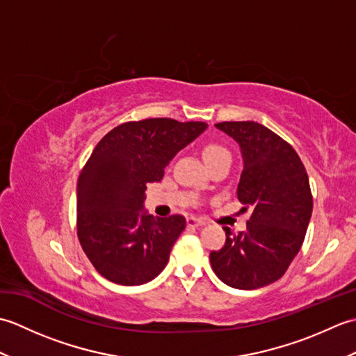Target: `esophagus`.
Segmentation results:
<instances>
[{
    "instance_id": "1",
    "label": "esophagus",
    "mask_w": 356,
    "mask_h": 356,
    "mask_svg": "<svg viewBox=\"0 0 356 356\" xmlns=\"http://www.w3.org/2000/svg\"><path fill=\"white\" fill-rule=\"evenodd\" d=\"M186 225L188 226H193V228H199V226L205 225V220H202V218H197V217H188L186 218Z\"/></svg>"
}]
</instances>
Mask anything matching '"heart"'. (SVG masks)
Segmentation results:
<instances>
[{
    "instance_id": "b5f03b06",
    "label": "heart",
    "mask_w": 356,
    "mask_h": 356,
    "mask_svg": "<svg viewBox=\"0 0 356 356\" xmlns=\"http://www.w3.org/2000/svg\"><path fill=\"white\" fill-rule=\"evenodd\" d=\"M222 154H229L228 149L217 145V143H208V145L203 148V159H205V162L211 161V159H214L217 156H222Z\"/></svg>"
}]
</instances>
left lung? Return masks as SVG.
<instances>
[{
  "instance_id": "left-lung-1",
  "label": "left lung",
  "mask_w": 356,
  "mask_h": 356,
  "mask_svg": "<svg viewBox=\"0 0 356 356\" xmlns=\"http://www.w3.org/2000/svg\"><path fill=\"white\" fill-rule=\"evenodd\" d=\"M238 143L243 171L237 197L252 214L246 231L232 234L209 254L211 266L225 284L259 289L282 278L298 254L312 216V193L295 149L254 120L216 124ZM246 209V208H245Z\"/></svg>"
}]
</instances>
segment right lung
I'll return each mask as SVG.
<instances>
[{"label": "right lung", "instance_id": "right-lung-1", "mask_svg": "<svg viewBox=\"0 0 356 356\" xmlns=\"http://www.w3.org/2000/svg\"><path fill=\"white\" fill-rule=\"evenodd\" d=\"M207 128L143 119L118 125L97 143L78 179L76 226L82 249L104 278L139 286L163 270L186 220L143 211L147 184L161 182L171 159Z\"/></svg>", "mask_w": 356, "mask_h": 356}]
</instances>
